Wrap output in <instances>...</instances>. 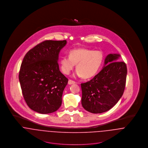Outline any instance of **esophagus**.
Instances as JSON below:
<instances>
[{"label":"esophagus","instance_id":"34e87169","mask_svg":"<svg viewBox=\"0 0 148 148\" xmlns=\"http://www.w3.org/2000/svg\"><path fill=\"white\" fill-rule=\"evenodd\" d=\"M75 83H76V82L73 81V80H68V84L69 85L74 84Z\"/></svg>","mask_w":148,"mask_h":148}]
</instances>
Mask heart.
Masks as SVG:
<instances>
[{"instance_id":"1","label":"heart","mask_w":148,"mask_h":148,"mask_svg":"<svg viewBox=\"0 0 148 148\" xmlns=\"http://www.w3.org/2000/svg\"><path fill=\"white\" fill-rule=\"evenodd\" d=\"M103 60L104 55L100 51L77 48L69 51V57L60 59V67L63 73L69 75L76 64L77 75L89 79L97 73Z\"/></svg>"}]
</instances>
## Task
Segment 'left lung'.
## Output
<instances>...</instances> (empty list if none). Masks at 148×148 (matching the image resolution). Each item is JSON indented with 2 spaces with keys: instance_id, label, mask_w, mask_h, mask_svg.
Wrapping results in <instances>:
<instances>
[{
  "instance_id": "1",
  "label": "left lung",
  "mask_w": 148,
  "mask_h": 148,
  "mask_svg": "<svg viewBox=\"0 0 148 148\" xmlns=\"http://www.w3.org/2000/svg\"><path fill=\"white\" fill-rule=\"evenodd\" d=\"M120 55L106 56L101 71L90 81L81 84L82 104L92 113L106 112L115 106L122 97L126 84V64L119 60Z\"/></svg>"
}]
</instances>
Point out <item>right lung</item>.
I'll return each mask as SVG.
<instances>
[{
	"label": "right lung",
	"instance_id": "add662e5",
	"mask_svg": "<svg viewBox=\"0 0 148 148\" xmlns=\"http://www.w3.org/2000/svg\"><path fill=\"white\" fill-rule=\"evenodd\" d=\"M66 44V40H45L23 58L19 75L22 93L27 106L36 112L51 113L62 105L68 80L60 71L58 60Z\"/></svg>",
	"mask_w": 148,
	"mask_h": 148
}]
</instances>
